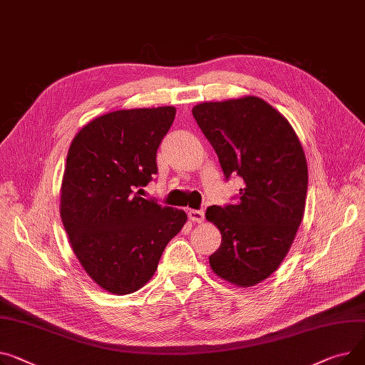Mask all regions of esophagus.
<instances>
[{
	"label": "esophagus",
	"mask_w": 365,
	"mask_h": 365,
	"mask_svg": "<svg viewBox=\"0 0 365 365\" xmlns=\"http://www.w3.org/2000/svg\"><path fill=\"white\" fill-rule=\"evenodd\" d=\"M188 218L192 222H203L205 221V210L188 209Z\"/></svg>",
	"instance_id": "obj_1"
}]
</instances>
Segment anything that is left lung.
Listing matches in <instances>:
<instances>
[{"label":"left lung","mask_w":365,"mask_h":365,"mask_svg":"<svg viewBox=\"0 0 365 365\" xmlns=\"http://www.w3.org/2000/svg\"><path fill=\"white\" fill-rule=\"evenodd\" d=\"M192 116L225 180H243L237 203L206 210V220L222 234L209 264L227 282L255 286L282 264L302 222L308 188L304 148L286 118L258 97L202 103L192 107Z\"/></svg>","instance_id":"8db88e82"}]
</instances>
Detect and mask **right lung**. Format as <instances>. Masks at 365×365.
Masks as SVG:
<instances>
[{
  "label": "right lung",
  "mask_w": 365,
  "mask_h": 365,
  "mask_svg": "<svg viewBox=\"0 0 365 365\" xmlns=\"http://www.w3.org/2000/svg\"><path fill=\"white\" fill-rule=\"evenodd\" d=\"M175 119L170 106L103 115L73 138L60 215L83 269L104 290L133 293L153 277L185 212L141 197L158 174L156 153Z\"/></svg>",
  "instance_id": "right-lung-1"
}]
</instances>
